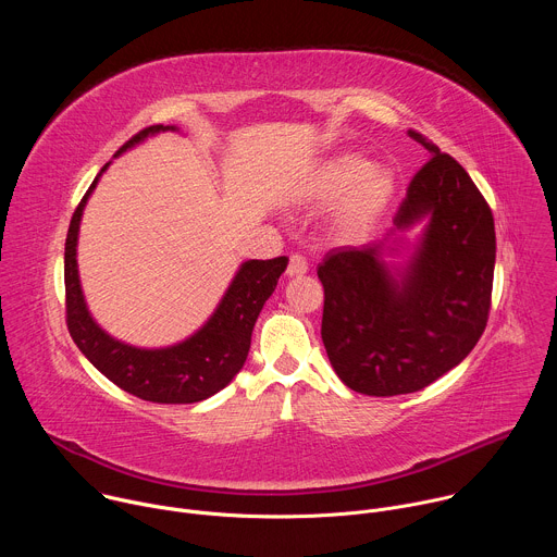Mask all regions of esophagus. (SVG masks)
<instances>
[{
    "label": "esophagus",
    "mask_w": 557,
    "mask_h": 557,
    "mask_svg": "<svg viewBox=\"0 0 557 557\" xmlns=\"http://www.w3.org/2000/svg\"><path fill=\"white\" fill-rule=\"evenodd\" d=\"M306 271H308V260H306L304 256H299V253H293L290 260H288L286 273H288L290 277H301Z\"/></svg>",
    "instance_id": "34e87169"
}]
</instances>
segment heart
Instances as JSON below:
<instances>
[{
	"label": "heart",
	"instance_id": "obj_1",
	"mask_svg": "<svg viewBox=\"0 0 557 557\" xmlns=\"http://www.w3.org/2000/svg\"><path fill=\"white\" fill-rule=\"evenodd\" d=\"M394 181L385 170H370L357 153H342L329 161L312 181V196L322 202L342 200L337 224L348 235L366 233L385 211Z\"/></svg>",
	"mask_w": 557,
	"mask_h": 557
}]
</instances>
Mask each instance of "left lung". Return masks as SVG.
I'll return each instance as SVG.
<instances>
[{"instance_id":"1","label":"left lung","mask_w":557,"mask_h":557,"mask_svg":"<svg viewBox=\"0 0 557 557\" xmlns=\"http://www.w3.org/2000/svg\"><path fill=\"white\" fill-rule=\"evenodd\" d=\"M432 158L394 213L408 228L428 218L404 271L385 243L339 247L317 275L324 286L322 339L337 376L368 396L419 392L458 366L485 333L494 264V215L462 165L423 134L408 132Z\"/></svg>"}]
</instances>
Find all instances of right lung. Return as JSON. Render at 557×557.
<instances>
[{
    "label": "right lung",
    "instance_id": "obj_1",
    "mask_svg": "<svg viewBox=\"0 0 557 557\" xmlns=\"http://www.w3.org/2000/svg\"><path fill=\"white\" fill-rule=\"evenodd\" d=\"M176 129L165 125H151L132 136L114 156L127 147L140 143L149 134ZM110 163L103 165L101 174ZM101 174L95 178L86 196L72 213L63 280H65V322L70 337L90 363L103 372L121 389L151 404H196L209 399L220 392L228 381L243 370L249 348L251 333L264 301L277 286L288 258L273 260H249L235 273L222 301L218 304L211 320L183 344L170 348H134L119 339H112L88 312L82 284L76 269V237L82 224L84 207L97 187Z\"/></svg>",
    "mask_w": 557,
    "mask_h": 557
}]
</instances>
